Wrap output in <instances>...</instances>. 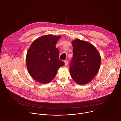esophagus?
Masks as SVG:
<instances>
[{
	"instance_id": "34e87169",
	"label": "esophagus",
	"mask_w": 121,
	"mask_h": 121,
	"mask_svg": "<svg viewBox=\"0 0 121 121\" xmlns=\"http://www.w3.org/2000/svg\"><path fill=\"white\" fill-rule=\"evenodd\" d=\"M64 62H65V65H67L68 63V60H65L64 61Z\"/></svg>"
}]
</instances>
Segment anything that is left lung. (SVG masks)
Masks as SVG:
<instances>
[{"instance_id": "8db88e82", "label": "left lung", "mask_w": 121, "mask_h": 121, "mask_svg": "<svg viewBox=\"0 0 121 121\" xmlns=\"http://www.w3.org/2000/svg\"><path fill=\"white\" fill-rule=\"evenodd\" d=\"M72 46L73 56L69 65L71 76L78 84H87L99 70L100 54L92 44L85 41L75 40Z\"/></svg>"}]
</instances>
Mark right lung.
<instances>
[{
    "mask_svg": "<svg viewBox=\"0 0 121 121\" xmlns=\"http://www.w3.org/2000/svg\"><path fill=\"white\" fill-rule=\"evenodd\" d=\"M61 36L45 35L34 41L26 56V65L31 77L43 84L49 83L65 63L59 59L56 45Z\"/></svg>",
    "mask_w": 121,
    "mask_h": 121,
    "instance_id": "obj_1",
    "label": "right lung"
}]
</instances>
